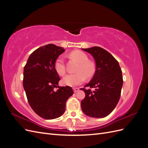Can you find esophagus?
I'll return each instance as SVG.
<instances>
[{
  "label": "esophagus",
  "instance_id": "esophagus-1",
  "mask_svg": "<svg viewBox=\"0 0 148 148\" xmlns=\"http://www.w3.org/2000/svg\"><path fill=\"white\" fill-rule=\"evenodd\" d=\"M79 88H73V91L74 92H77L78 91H79Z\"/></svg>",
  "mask_w": 148,
  "mask_h": 148
}]
</instances>
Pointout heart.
I'll list each match as a JSON object with an SVG mask.
<instances>
[{"mask_svg":"<svg viewBox=\"0 0 148 148\" xmlns=\"http://www.w3.org/2000/svg\"><path fill=\"white\" fill-rule=\"evenodd\" d=\"M70 56L77 60L79 65L77 69V73L69 74L63 78L62 82L66 86L75 87L83 83L88 78L92 77L95 73V66L93 63L88 61V58L85 53L80 51H75L70 53ZM55 69L60 75L63 76L66 73L64 57L60 56L55 62Z\"/></svg>","mask_w":148,"mask_h":148,"instance_id":"1","label":"heart"}]
</instances>
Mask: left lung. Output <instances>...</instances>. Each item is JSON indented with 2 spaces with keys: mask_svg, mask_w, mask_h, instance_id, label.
Masks as SVG:
<instances>
[{
  "mask_svg": "<svg viewBox=\"0 0 148 148\" xmlns=\"http://www.w3.org/2000/svg\"><path fill=\"white\" fill-rule=\"evenodd\" d=\"M92 56L96 71L92 78L82 88L85 97L81 102L84 114L91 117L103 118L109 115L118 104L123 86L122 71L118 61L100 47L82 49Z\"/></svg>",
  "mask_w": 148,
  "mask_h": 148,
  "instance_id": "1",
  "label": "left lung"
}]
</instances>
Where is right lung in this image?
<instances>
[{"mask_svg":"<svg viewBox=\"0 0 148 148\" xmlns=\"http://www.w3.org/2000/svg\"><path fill=\"white\" fill-rule=\"evenodd\" d=\"M65 52L54 44L39 47L29 56L23 70V88L29 106L34 112L44 119L60 117L65 111V104L73 95L71 87L59 86L60 77L55 69V62ZM59 88L54 91L53 88Z\"/></svg>","mask_w":148,"mask_h":148,"instance_id":"1","label":"right lung"}]
</instances>
